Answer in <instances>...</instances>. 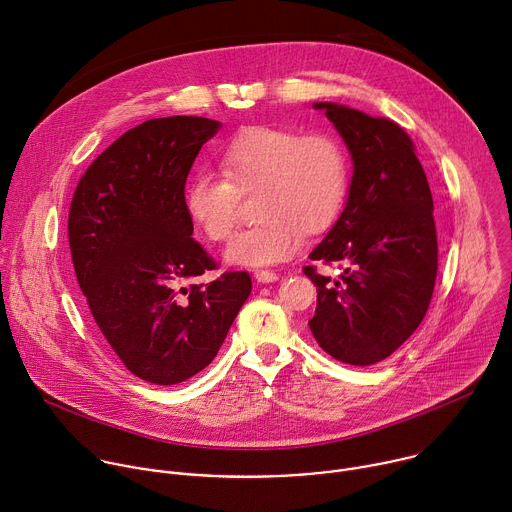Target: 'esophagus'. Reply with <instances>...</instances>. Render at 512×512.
Listing matches in <instances>:
<instances>
[{"mask_svg": "<svg viewBox=\"0 0 512 512\" xmlns=\"http://www.w3.org/2000/svg\"><path fill=\"white\" fill-rule=\"evenodd\" d=\"M253 277L259 281V283H273L279 279V275L275 271H269V269H257L253 273Z\"/></svg>", "mask_w": 512, "mask_h": 512, "instance_id": "34e87169", "label": "esophagus"}]
</instances>
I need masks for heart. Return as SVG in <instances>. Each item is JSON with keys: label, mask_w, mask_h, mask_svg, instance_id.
Returning a JSON list of instances; mask_svg holds the SVG:
<instances>
[{"label": "heart", "mask_w": 512, "mask_h": 512, "mask_svg": "<svg viewBox=\"0 0 512 512\" xmlns=\"http://www.w3.org/2000/svg\"><path fill=\"white\" fill-rule=\"evenodd\" d=\"M225 178L198 172L184 190L190 223L210 241H225L237 223V192L259 186L261 221L233 237L225 249L235 267H263L296 255L310 233L326 229L348 188V158L330 133L275 125L237 131L216 152Z\"/></svg>", "instance_id": "heart-1"}]
</instances>
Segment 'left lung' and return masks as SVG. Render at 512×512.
<instances>
[{
  "mask_svg": "<svg viewBox=\"0 0 512 512\" xmlns=\"http://www.w3.org/2000/svg\"><path fill=\"white\" fill-rule=\"evenodd\" d=\"M312 107L346 143L352 178L342 214L310 253L342 265V275L330 281L304 267L318 289L308 326L330 356L369 367L391 356L429 308L437 275L431 190L397 123L338 103Z\"/></svg>",
  "mask_w": 512,
  "mask_h": 512,
  "instance_id": "1",
  "label": "left lung"
}]
</instances>
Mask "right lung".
I'll use <instances>...</instances> for the list:
<instances>
[{
    "label": "right lung",
    "instance_id": "1",
    "mask_svg": "<svg viewBox=\"0 0 512 512\" xmlns=\"http://www.w3.org/2000/svg\"><path fill=\"white\" fill-rule=\"evenodd\" d=\"M218 129L221 121L188 115L143 121L89 166L72 196L68 243L89 310L125 367L154 385L208 367L251 294L245 271L184 287L216 267L192 239L184 186Z\"/></svg>",
    "mask_w": 512,
    "mask_h": 512
}]
</instances>
